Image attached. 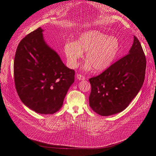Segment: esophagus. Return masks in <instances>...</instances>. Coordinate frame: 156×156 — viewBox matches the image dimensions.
I'll return each instance as SVG.
<instances>
[{"instance_id":"1","label":"esophagus","mask_w":156,"mask_h":156,"mask_svg":"<svg viewBox=\"0 0 156 156\" xmlns=\"http://www.w3.org/2000/svg\"><path fill=\"white\" fill-rule=\"evenodd\" d=\"M76 78L79 80H85V78L84 76L80 75V74H77V75H76Z\"/></svg>"}]
</instances>
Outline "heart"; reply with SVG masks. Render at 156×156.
Wrapping results in <instances>:
<instances>
[{"label":"heart","mask_w":156,"mask_h":156,"mask_svg":"<svg viewBox=\"0 0 156 156\" xmlns=\"http://www.w3.org/2000/svg\"><path fill=\"white\" fill-rule=\"evenodd\" d=\"M119 39L100 31L91 30L81 34L76 42H68L64 47L67 62L71 68H75L85 54L83 69L102 71L114 62L120 52Z\"/></svg>","instance_id":"heart-1"}]
</instances>
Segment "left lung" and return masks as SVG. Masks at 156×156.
Returning <instances> with one entry per match:
<instances>
[{"label":"left lung","mask_w":156,"mask_h":156,"mask_svg":"<svg viewBox=\"0 0 156 156\" xmlns=\"http://www.w3.org/2000/svg\"><path fill=\"white\" fill-rule=\"evenodd\" d=\"M145 69L146 57L138 39L134 36L128 54L99 76L89 79L92 87L90 108L102 116L125 110L142 87Z\"/></svg>","instance_id":"obj_1"}]
</instances>
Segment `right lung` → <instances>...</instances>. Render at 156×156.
<instances>
[{
    "instance_id": "right-lung-1",
    "label": "right lung",
    "mask_w": 156,
    "mask_h": 156,
    "mask_svg": "<svg viewBox=\"0 0 156 156\" xmlns=\"http://www.w3.org/2000/svg\"><path fill=\"white\" fill-rule=\"evenodd\" d=\"M41 28L20 42L14 57L16 90L22 102L35 112L52 114L62 106L75 80V71L66 66L49 47Z\"/></svg>"
}]
</instances>
